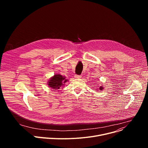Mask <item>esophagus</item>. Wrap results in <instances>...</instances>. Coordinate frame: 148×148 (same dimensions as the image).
Returning a JSON list of instances; mask_svg holds the SVG:
<instances>
[{"label": "esophagus", "instance_id": "esophagus-1", "mask_svg": "<svg viewBox=\"0 0 148 148\" xmlns=\"http://www.w3.org/2000/svg\"><path fill=\"white\" fill-rule=\"evenodd\" d=\"M74 77H75V78H80L81 77V75L75 74V76H74Z\"/></svg>", "mask_w": 148, "mask_h": 148}]
</instances>
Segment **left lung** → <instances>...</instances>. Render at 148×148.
Returning a JSON list of instances; mask_svg holds the SVG:
<instances>
[{
	"instance_id": "obj_1",
	"label": "left lung",
	"mask_w": 148,
	"mask_h": 148,
	"mask_svg": "<svg viewBox=\"0 0 148 148\" xmlns=\"http://www.w3.org/2000/svg\"><path fill=\"white\" fill-rule=\"evenodd\" d=\"M103 89V88L102 87H99V90H102Z\"/></svg>"
}]
</instances>
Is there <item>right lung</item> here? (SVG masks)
Masks as SVG:
<instances>
[{"instance_id": "1", "label": "right lung", "mask_w": 148, "mask_h": 148, "mask_svg": "<svg viewBox=\"0 0 148 148\" xmlns=\"http://www.w3.org/2000/svg\"><path fill=\"white\" fill-rule=\"evenodd\" d=\"M66 82L65 78L60 74H56L52 77L49 82L48 85L50 87L53 89H60V88L62 86V84H64Z\"/></svg>"}]
</instances>
